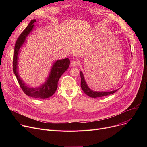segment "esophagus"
Listing matches in <instances>:
<instances>
[{"mask_svg":"<svg viewBox=\"0 0 147 147\" xmlns=\"http://www.w3.org/2000/svg\"><path fill=\"white\" fill-rule=\"evenodd\" d=\"M71 65L72 67H76L78 65V62L76 61H73L71 63Z\"/></svg>","mask_w":147,"mask_h":147,"instance_id":"obj_1","label":"esophagus"}]
</instances>
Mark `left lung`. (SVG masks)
Instances as JSON below:
<instances>
[{
  "label": "left lung",
  "mask_w": 147,
  "mask_h": 147,
  "mask_svg": "<svg viewBox=\"0 0 147 147\" xmlns=\"http://www.w3.org/2000/svg\"><path fill=\"white\" fill-rule=\"evenodd\" d=\"M80 77H81V87L82 91L84 92V93L87 95L88 96L91 98H98V97H103L105 96L111 94H112L116 92L118 90H116L115 91H109V92H105V91H94L91 90L88 86L86 82L84 77L82 73V71H80Z\"/></svg>",
  "instance_id": "left-lung-1"
}]
</instances>
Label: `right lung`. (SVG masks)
I'll return each mask as SVG.
<instances>
[{
  "label": "right lung",
  "mask_w": 147,
  "mask_h": 147,
  "mask_svg": "<svg viewBox=\"0 0 147 147\" xmlns=\"http://www.w3.org/2000/svg\"><path fill=\"white\" fill-rule=\"evenodd\" d=\"M36 22L35 19L32 20L16 40L13 60V69L21 88L27 95L35 98L46 99L51 97L56 92L57 88L58 81L61 76L68 69L70 61L68 58L56 60L52 65L50 74L46 81L39 87L30 88L26 84L20 77L18 72V54L20 49L24 44L27 36L32 31L34 26V24Z\"/></svg>",
  "instance_id": "right-lung-1"
}]
</instances>
